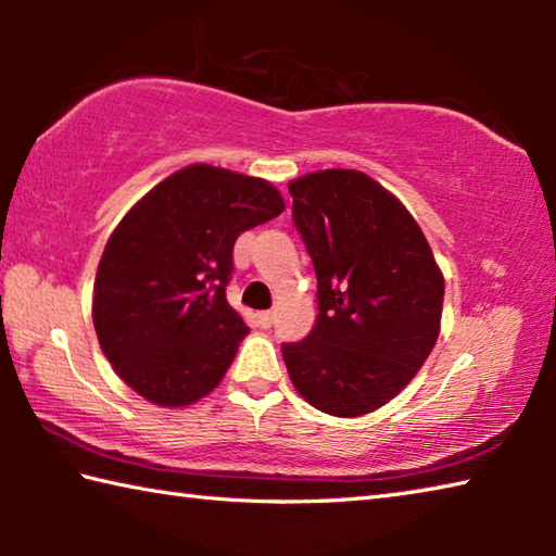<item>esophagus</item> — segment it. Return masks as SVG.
Listing matches in <instances>:
<instances>
[{"instance_id":"obj_1","label":"esophagus","mask_w":556,"mask_h":556,"mask_svg":"<svg viewBox=\"0 0 556 556\" xmlns=\"http://www.w3.org/2000/svg\"><path fill=\"white\" fill-rule=\"evenodd\" d=\"M257 321H260L262 328H269L271 324H275V312H260Z\"/></svg>"}]
</instances>
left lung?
I'll list each match as a JSON object with an SVG mask.
<instances>
[{"label":"left lung","instance_id":"left-lung-1","mask_svg":"<svg viewBox=\"0 0 556 556\" xmlns=\"http://www.w3.org/2000/svg\"><path fill=\"white\" fill-rule=\"evenodd\" d=\"M291 215L318 279V316L285 343L289 378L312 407L363 417L407 388L434 348L444 275L400 199L355 168L289 184Z\"/></svg>","mask_w":556,"mask_h":556}]
</instances>
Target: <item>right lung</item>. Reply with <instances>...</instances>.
<instances>
[{"label":"right lung","instance_id":"add662e5","mask_svg":"<svg viewBox=\"0 0 556 556\" xmlns=\"http://www.w3.org/2000/svg\"><path fill=\"white\" fill-rule=\"evenodd\" d=\"M281 211L265 178L211 164L166 176L131 205L92 289L100 348L131 390L186 407L218 388L250 333L225 299L232 244Z\"/></svg>","mask_w":556,"mask_h":556}]
</instances>
